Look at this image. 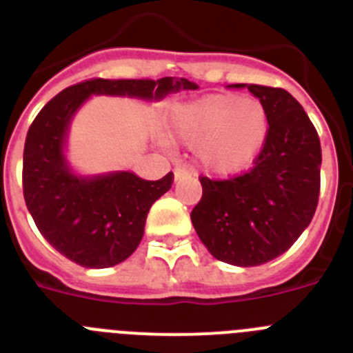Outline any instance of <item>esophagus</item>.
<instances>
[{"instance_id":"esophagus-1","label":"esophagus","mask_w":353,"mask_h":353,"mask_svg":"<svg viewBox=\"0 0 353 353\" xmlns=\"http://www.w3.org/2000/svg\"><path fill=\"white\" fill-rule=\"evenodd\" d=\"M185 176H189V170L183 166H176L174 168V180H182L185 179Z\"/></svg>"}]
</instances>
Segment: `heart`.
<instances>
[{"instance_id": "1", "label": "heart", "mask_w": 353, "mask_h": 353, "mask_svg": "<svg viewBox=\"0 0 353 353\" xmlns=\"http://www.w3.org/2000/svg\"><path fill=\"white\" fill-rule=\"evenodd\" d=\"M176 129L187 143H196V157L205 170L231 174L250 166L268 138L266 106L255 98L212 94L182 106Z\"/></svg>"}]
</instances>
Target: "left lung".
<instances>
[{"label": "left lung", "instance_id": "obj_1", "mask_svg": "<svg viewBox=\"0 0 353 353\" xmlns=\"http://www.w3.org/2000/svg\"><path fill=\"white\" fill-rule=\"evenodd\" d=\"M228 87H247L266 106V143L245 173L224 180L199 176L203 196L190 221L213 257L232 266H259L289 250L312 222L322 150L315 125L285 89Z\"/></svg>", "mask_w": 353, "mask_h": 353}]
</instances>
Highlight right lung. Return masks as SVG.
I'll use <instances>...</instances> for the list:
<instances>
[{
  "label": "right lung",
  "mask_w": 353,
  "mask_h": 353,
  "mask_svg": "<svg viewBox=\"0 0 353 353\" xmlns=\"http://www.w3.org/2000/svg\"><path fill=\"white\" fill-rule=\"evenodd\" d=\"M187 79H90L61 90L29 125L22 163L26 206L38 231L59 254L83 268H110L137 250L150 206L171 189L173 173L143 180L129 171L79 179L63 155L70 119L90 94L163 98L196 89Z\"/></svg>",
  "instance_id": "right-lung-1"
}]
</instances>
